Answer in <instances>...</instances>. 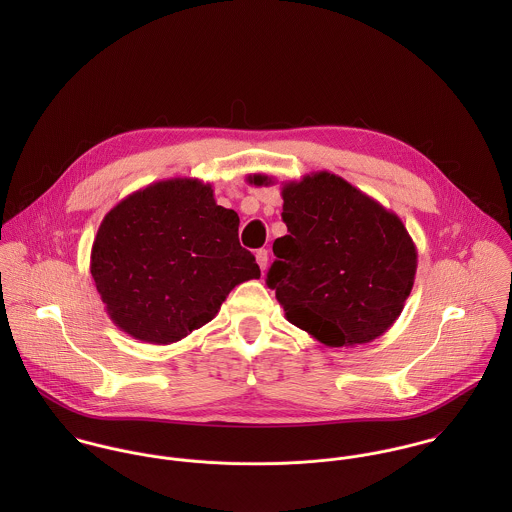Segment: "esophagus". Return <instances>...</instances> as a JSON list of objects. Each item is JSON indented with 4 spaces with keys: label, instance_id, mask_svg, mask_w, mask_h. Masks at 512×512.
<instances>
[{
    "label": "esophagus",
    "instance_id": "obj_1",
    "mask_svg": "<svg viewBox=\"0 0 512 512\" xmlns=\"http://www.w3.org/2000/svg\"><path fill=\"white\" fill-rule=\"evenodd\" d=\"M256 262H258V266H260L262 270L268 268V250H266V248L256 250Z\"/></svg>",
    "mask_w": 512,
    "mask_h": 512
}]
</instances>
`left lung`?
Returning a JSON list of instances; mask_svg holds the SVG:
<instances>
[{
	"label": "left lung",
	"mask_w": 512,
	"mask_h": 512,
	"mask_svg": "<svg viewBox=\"0 0 512 512\" xmlns=\"http://www.w3.org/2000/svg\"><path fill=\"white\" fill-rule=\"evenodd\" d=\"M248 181L272 183L260 173ZM282 185L288 234L274 240L266 282L286 319L327 347L374 341L414 286L418 250L404 222L329 171Z\"/></svg>",
	"instance_id": "left-lung-1"
}]
</instances>
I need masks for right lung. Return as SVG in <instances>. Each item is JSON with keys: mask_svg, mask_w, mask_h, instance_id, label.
Returning <instances> with one entry per match:
<instances>
[{"mask_svg": "<svg viewBox=\"0 0 512 512\" xmlns=\"http://www.w3.org/2000/svg\"><path fill=\"white\" fill-rule=\"evenodd\" d=\"M240 219L211 183L175 177L122 199L100 222L90 274L106 313L130 337L169 345L219 313L238 284L260 278L238 242Z\"/></svg>", "mask_w": 512, "mask_h": 512, "instance_id": "1", "label": "right lung"}]
</instances>
